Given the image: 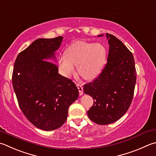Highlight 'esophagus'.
Returning a JSON list of instances; mask_svg holds the SVG:
<instances>
[{"label":"esophagus","instance_id":"esophagus-1","mask_svg":"<svg viewBox=\"0 0 156 156\" xmlns=\"http://www.w3.org/2000/svg\"><path fill=\"white\" fill-rule=\"evenodd\" d=\"M76 86H77L78 89L79 90V94H80V95H82L83 94V86H82L81 84H76Z\"/></svg>","mask_w":156,"mask_h":156}]
</instances>
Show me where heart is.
<instances>
[{
    "instance_id": "obj_1",
    "label": "heart",
    "mask_w": 156,
    "mask_h": 156,
    "mask_svg": "<svg viewBox=\"0 0 156 156\" xmlns=\"http://www.w3.org/2000/svg\"><path fill=\"white\" fill-rule=\"evenodd\" d=\"M106 48L101 43L78 41L67 48L65 55L58 58V67L65 77L70 78L78 72L87 80L100 74L106 60Z\"/></svg>"
}]
</instances>
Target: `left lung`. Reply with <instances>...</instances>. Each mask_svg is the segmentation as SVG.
<instances>
[{"instance_id":"1","label":"left lung","mask_w":156,"mask_h":156,"mask_svg":"<svg viewBox=\"0 0 156 156\" xmlns=\"http://www.w3.org/2000/svg\"><path fill=\"white\" fill-rule=\"evenodd\" d=\"M106 36L109 44L106 66L98 78L84 85V93L94 100L88 117L100 125L114 123L123 117L131 104L136 80L132 53L114 35Z\"/></svg>"}]
</instances>
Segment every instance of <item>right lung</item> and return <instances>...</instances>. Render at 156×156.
Returning <instances> with one entry per match:
<instances>
[{
  "mask_svg": "<svg viewBox=\"0 0 156 156\" xmlns=\"http://www.w3.org/2000/svg\"><path fill=\"white\" fill-rule=\"evenodd\" d=\"M63 37L40 38L19 54L16 59L12 84L19 106L25 117L39 129L51 131L66 122L68 108L77 100L73 82L59 74L55 51Z\"/></svg>",
  "mask_w": 156,
  "mask_h": 156,
  "instance_id": "obj_1",
  "label": "right lung"
}]
</instances>
